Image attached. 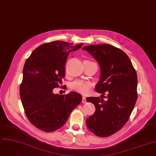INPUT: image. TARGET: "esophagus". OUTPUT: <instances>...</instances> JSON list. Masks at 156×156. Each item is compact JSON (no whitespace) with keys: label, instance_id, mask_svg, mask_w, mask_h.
I'll use <instances>...</instances> for the list:
<instances>
[{"label":"esophagus","instance_id":"esophagus-1","mask_svg":"<svg viewBox=\"0 0 156 156\" xmlns=\"http://www.w3.org/2000/svg\"><path fill=\"white\" fill-rule=\"evenodd\" d=\"M86 102H87V101H86V98L84 97V96H83V99H82V103H86Z\"/></svg>","mask_w":156,"mask_h":156}]
</instances>
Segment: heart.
<instances>
[{"instance_id":"b5f03b06","label":"heart","mask_w":156,"mask_h":156,"mask_svg":"<svg viewBox=\"0 0 156 156\" xmlns=\"http://www.w3.org/2000/svg\"><path fill=\"white\" fill-rule=\"evenodd\" d=\"M70 87L74 91L83 94H86L90 92L91 84L83 80H76L71 84Z\"/></svg>"}]
</instances>
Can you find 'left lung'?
<instances>
[{"instance_id":"8db88e82","label":"left lung","mask_w":156,"mask_h":156,"mask_svg":"<svg viewBox=\"0 0 156 156\" xmlns=\"http://www.w3.org/2000/svg\"><path fill=\"white\" fill-rule=\"evenodd\" d=\"M96 59L100 66L101 77L95 87L101 98L88 97L96 111L86 119L92 133L107 137L119 131L129 120L138 97L137 74L124 51L110 44L87 46L83 48ZM108 93L107 100L105 93Z\"/></svg>"}]
</instances>
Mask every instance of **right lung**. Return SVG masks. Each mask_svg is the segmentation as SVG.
<instances>
[{
  "label": "right lung",
  "mask_w": 156,
  "mask_h": 156,
  "mask_svg": "<svg viewBox=\"0 0 156 156\" xmlns=\"http://www.w3.org/2000/svg\"><path fill=\"white\" fill-rule=\"evenodd\" d=\"M83 45L58 41L45 43L26 60L20 94L27 118L37 128L45 132L60 128L82 101L76 92L60 95L53 91L63 83L69 53Z\"/></svg>",
  "instance_id": "add662e5"
}]
</instances>
